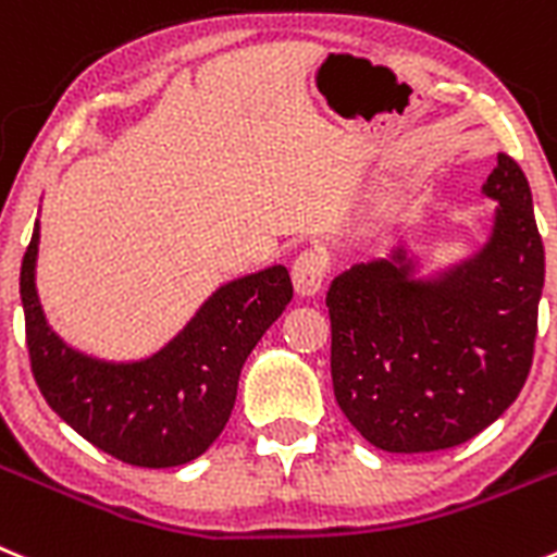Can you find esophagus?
Segmentation results:
<instances>
[{
    "label": "esophagus",
    "instance_id": "1",
    "mask_svg": "<svg viewBox=\"0 0 557 557\" xmlns=\"http://www.w3.org/2000/svg\"><path fill=\"white\" fill-rule=\"evenodd\" d=\"M326 269H330V258L321 247H310L305 252H299V258L290 267V277H294L296 290L302 296L319 294L321 285H324Z\"/></svg>",
    "mask_w": 557,
    "mask_h": 557
}]
</instances>
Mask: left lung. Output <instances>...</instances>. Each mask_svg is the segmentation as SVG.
<instances>
[{"mask_svg": "<svg viewBox=\"0 0 557 557\" xmlns=\"http://www.w3.org/2000/svg\"><path fill=\"white\" fill-rule=\"evenodd\" d=\"M481 191L495 216L470 255L420 274V255L396 244L326 290L337 407L389 454L467 443L517 401L530 373L544 288L533 197L506 153Z\"/></svg>", "mask_w": 557, "mask_h": 557, "instance_id": "8db88e82", "label": "left lung"}]
</instances>
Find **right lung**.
I'll return each instance as SVG.
<instances>
[{
  "mask_svg": "<svg viewBox=\"0 0 557 557\" xmlns=\"http://www.w3.org/2000/svg\"><path fill=\"white\" fill-rule=\"evenodd\" d=\"M40 222L21 263V305L46 404L103 454L134 467H178L211 448L236 404L244 360L288 308L283 263L227 280L164 346L137 360L87 355L51 330L38 285Z\"/></svg>",
  "mask_w": 557,
  "mask_h": 557,
  "instance_id": "right-lung-1",
  "label": "right lung"
}]
</instances>
